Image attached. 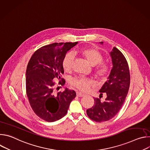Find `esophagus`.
Returning a JSON list of instances; mask_svg holds the SVG:
<instances>
[{"instance_id": "34e87169", "label": "esophagus", "mask_w": 150, "mask_h": 150, "mask_svg": "<svg viewBox=\"0 0 150 150\" xmlns=\"http://www.w3.org/2000/svg\"><path fill=\"white\" fill-rule=\"evenodd\" d=\"M76 96H77V97H81L84 96V94H82L81 93L77 92V93H76Z\"/></svg>"}]
</instances>
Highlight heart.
Wrapping results in <instances>:
<instances>
[{"label":"heart","instance_id":"obj_1","mask_svg":"<svg viewBox=\"0 0 150 150\" xmlns=\"http://www.w3.org/2000/svg\"><path fill=\"white\" fill-rule=\"evenodd\" d=\"M78 53L81 54L93 68L95 78L100 82H104L108 78L111 72L110 67L108 63L102 62L103 60V54L96 49L93 48L84 47L79 49ZM74 56L71 53H67L64 57L62 61L63 68L66 72H70L72 71ZM70 83L71 86L81 92H87L93 85V82L88 79L81 76L72 78Z\"/></svg>","mask_w":150,"mask_h":150}]
</instances>
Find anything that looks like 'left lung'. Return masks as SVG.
<instances>
[{"mask_svg":"<svg viewBox=\"0 0 150 150\" xmlns=\"http://www.w3.org/2000/svg\"><path fill=\"white\" fill-rule=\"evenodd\" d=\"M103 44V42H101ZM113 68L110 74L99 91L100 98H94V104L87 110V114L96 122L112 119L123 105L130 85V72L127 60L122 53L114 47L110 53ZM106 94L104 102L100 101L102 94Z\"/></svg>","mask_w":150,"mask_h":150,"instance_id":"1","label":"left lung"}]
</instances>
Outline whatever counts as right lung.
Here are the masks:
<instances>
[{"instance_id":"obj_1","label":"right lung","mask_w":150,"mask_h":150,"mask_svg":"<svg viewBox=\"0 0 150 150\" xmlns=\"http://www.w3.org/2000/svg\"><path fill=\"white\" fill-rule=\"evenodd\" d=\"M78 42H54L37 49L31 57L26 71V93L34 112L46 122L56 121L68 112L70 103L76 97L74 90L66 88L56 93V82L58 79L62 86L65 80L63 59L68 51Z\"/></svg>"}]
</instances>
